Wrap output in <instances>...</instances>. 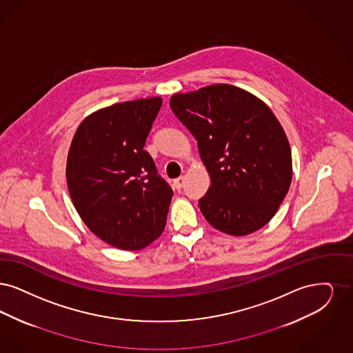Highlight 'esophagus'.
Returning <instances> with one entry per match:
<instances>
[{
    "instance_id": "34e87169",
    "label": "esophagus",
    "mask_w": 353,
    "mask_h": 353,
    "mask_svg": "<svg viewBox=\"0 0 353 353\" xmlns=\"http://www.w3.org/2000/svg\"><path fill=\"white\" fill-rule=\"evenodd\" d=\"M184 176H179V178H176V179H174V187L176 188V190H181V188H183L184 185Z\"/></svg>"
}]
</instances>
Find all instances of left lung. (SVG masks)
Masks as SVG:
<instances>
[{"instance_id":"1","label":"left lung","mask_w":353,"mask_h":353,"mask_svg":"<svg viewBox=\"0 0 353 353\" xmlns=\"http://www.w3.org/2000/svg\"><path fill=\"white\" fill-rule=\"evenodd\" d=\"M170 107L198 141L211 187L199 208L216 230L245 236L273 216L292 183V150L260 99L216 84L174 94Z\"/></svg>"}]
</instances>
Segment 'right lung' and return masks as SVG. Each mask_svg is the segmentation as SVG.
Segmentation results:
<instances>
[{
    "instance_id": "right-lung-1",
    "label": "right lung",
    "mask_w": 353,
    "mask_h": 353,
    "mask_svg": "<svg viewBox=\"0 0 353 353\" xmlns=\"http://www.w3.org/2000/svg\"><path fill=\"white\" fill-rule=\"evenodd\" d=\"M161 97L113 104L79 125L67 158L77 214L110 245L137 250L165 230L172 190L143 150Z\"/></svg>"
}]
</instances>
